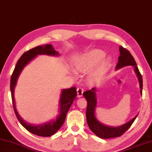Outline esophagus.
<instances>
[{"label":"esophagus","instance_id":"1","mask_svg":"<svg viewBox=\"0 0 152 152\" xmlns=\"http://www.w3.org/2000/svg\"><path fill=\"white\" fill-rule=\"evenodd\" d=\"M83 89L82 88H77V96L78 97H83Z\"/></svg>","mask_w":152,"mask_h":152}]
</instances>
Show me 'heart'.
<instances>
[{
  "instance_id": "b5f03b06",
  "label": "heart",
  "mask_w": 152,
  "mask_h": 152,
  "mask_svg": "<svg viewBox=\"0 0 152 152\" xmlns=\"http://www.w3.org/2000/svg\"><path fill=\"white\" fill-rule=\"evenodd\" d=\"M105 55V53L102 50H91L77 57L74 66L78 71L86 72L99 64L88 75V82L94 83L106 72L111 65L112 59L110 57L104 58Z\"/></svg>"
}]
</instances>
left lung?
<instances>
[{
  "mask_svg": "<svg viewBox=\"0 0 152 152\" xmlns=\"http://www.w3.org/2000/svg\"><path fill=\"white\" fill-rule=\"evenodd\" d=\"M119 50L120 56L118 57V61L116 67H115V69H119L122 67L128 66H132L133 67L134 71L137 74V78H138L139 86H140V93L142 95L143 79H142V76L139 70L138 67L137 66V64L134 61V59L128 50L124 49L121 46H120ZM96 91H97V88H93L90 91H85V92L83 93L84 97L86 98V101H87L86 115V121H87L89 128L94 134H95L97 137L102 139H110L121 136L122 134H124L130 128V126L133 123V122L138 115H137L135 117L133 118L128 122L120 126H108L101 123L96 118L95 113L96 107H97Z\"/></svg>",
  "mask_w": 152,
  "mask_h": 152,
  "instance_id": "left-lung-1",
  "label": "left lung"
}]
</instances>
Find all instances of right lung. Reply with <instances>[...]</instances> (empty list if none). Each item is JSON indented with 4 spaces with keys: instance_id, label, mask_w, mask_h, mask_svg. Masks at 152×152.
Masks as SVG:
<instances>
[{
    "instance_id": "right-lung-1",
    "label": "right lung",
    "mask_w": 152,
    "mask_h": 152,
    "mask_svg": "<svg viewBox=\"0 0 152 152\" xmlns=\"http://www.w3.org/2000/svg\"><path fill=\"white\" fill-rule=\"evenodd\" d=\"M38 55H53V56H58L59 53L56 51L51 45H46L43 46H38L33 49L26 51L21 55L18 61L14 71L12 74L11 78V92L12 102H13V106L15 111L17 118L18 119L21 124L28 130L31 133L34 134L40 137H50L54 134L55 132L58 131V130L61 128L66 119L67 113L68 112L69 107L72 104V103L76 99L77 95L76 87H72L70 88L63 89L61 91V96L59 99L60 110L59 113L57 115L56 120H53L52 121L47 122V123L39 124V125H32L28 124L25 120H23L16 109L15 97H14V90L17 84V81L20 76L21 71L23 70L26 65L29 62L37 57Z\"/></svg>"
}]
</instances>
